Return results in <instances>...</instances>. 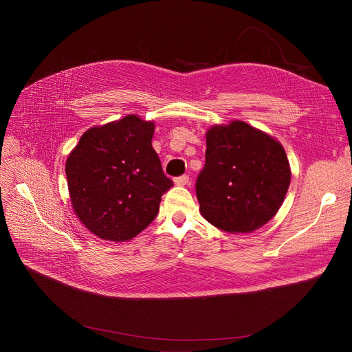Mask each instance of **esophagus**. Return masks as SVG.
I'll return each mask as SVG.
<instances>
[{"instance_id":"esophagus-1","label":"esophagus","mask_w":352,"mask_h":352,"mask_svg":"<svg viewBox=\"0 0 352 352\" xmlns=\"http://www.w3.org/2000/svg\"><path fill=\"white\" fill-rule=\"evenodd\" d=\"M188 182H190V177H188V175H181V177H177V178L174 179V184H175V186H178V187L187 186Z\"/></svg>"}]
</instances>
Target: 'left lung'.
Segmentation results:
<instances>
[{
  "mask_svg": "<svg viewBox=\"0 0 352 352\" xmlns=\"http://www.w3.org/2000/svg\"><path fill=\"white\" fill-rule=\"evenodd\" d=\"M206 138V165L195 187L201 215L231 234L261 228L278 212L289 187L284 146L239 120L212 125Z\"/></svg>",
  "mask_w": 352,
  "mask_h": 352,
  "instance_id": "8db88e82",
  "label": "left lung"
}]
</instances>
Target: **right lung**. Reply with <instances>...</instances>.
I'll return each mask as SVG.
<instances>
[{
    "mask_svg": "<svg viewBox=\"0 0 352 352\" xmlns=\"http://www.w3.org/2000/svg\"><path fill=\"white\" fill-rule=\"evenodd\" d=\"M155 124L129 114L91 126L65 162L74 212L105 241L124 243L153 223L173 187L151 140Z\"/></svg>",
    "mask_w": 352,
    "mask_h": 352,
    "instance_id": "right-lung-1",
    "label": "right lung"
}]
</instances>
